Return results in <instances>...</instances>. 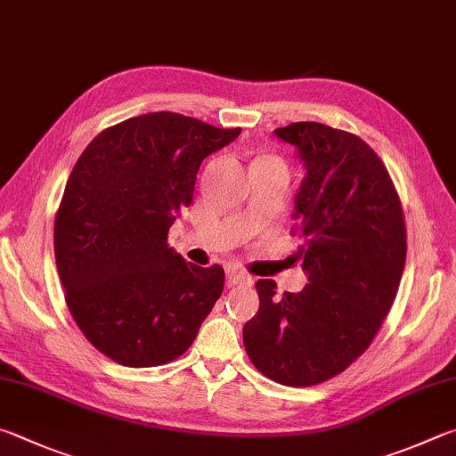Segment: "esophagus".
Returning <instances> with one entry per match:
<instances>
[{
  "mask_svg": "<svg viewBox=\"0 0 456 456\" xmlns=\"http://www.w3.org/2000/svg\"><path fill=\"white\" fill-rule=\"evenodd\" d=\"M227 283L229 285H251V277L241 269L229 267L227 269Z\"/></svg>",
  "mask_w": 456,
  "mask_h": 456,
  "instance_id": "esophagus-1",
  "label": "esophagus"
}]
</instances>
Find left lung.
<instances>
[{
	"instance_id": "8db88e82",
	"label": "left lung",
	"mask_w": 456,
	"mask_h": 456,
	"mask_svg": "<svg viewBox=\"0 0 456 456\" xmlns=\"http://www.w3.org/2000/svg\"><path fill=\"white\" fill-rule=\"evenodd\" d=\"M275 135L305 167L293 231L309 283L279 297L275 281H256L259 311L243 343L265 377L311 387L343 372L375 338L399 291L407 233L388 171L362 139L314 121Z\"/></svg>"
}]
</instances>
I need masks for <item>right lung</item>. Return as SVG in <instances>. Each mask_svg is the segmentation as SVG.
Segmentation results:
<instances>
[{"instance_id": "add662e5", "label": "right lung", "mask_w": 456, "mask_h": 456, "mask_svg": "<svg viewBox=\"0 0 456 456\" xmlns=\"http://www.w3.org/2000/svg\"><path fill=\"white\" fill-rule=\"evenodd\" d=\"M241 134L157 111L99 134L55 217L65 301L87 341L126 367L183 354L223 293L219 265L187 263L169 227L193 201L200 165Z\"/></svg>"}]
</instances>
